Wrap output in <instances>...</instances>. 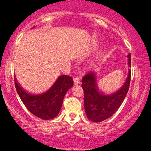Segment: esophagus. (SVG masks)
Instances as JSON below:
<instances>
[{"label":"esophagus","mask_w":151,"mask_h":151,"mask_svg":"<svg viewBox=\"0 0 151 151\" xmlns=\"http://www.w3.org/2000/svg\"><path fill=\"white\" fill-rule=\"evenodd\" d=\"M74 84H75V85H78V84H80V79H79V78H74Z\"/></svg>","instance_id":"1"}]
</instances>
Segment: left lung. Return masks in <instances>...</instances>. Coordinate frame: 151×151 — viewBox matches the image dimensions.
Returning <instances> with one entry per match:
<instances>
[{
	"label": "left lung",
	"instance_id": "obj_1",
	"mask_svg": "<svg viewBox=\"0 0 151 151\" xmlns=\"http://www.w3.org/2000/svg\"><path fill=\"white\" fill-rule=\"evenodd\" d=\"M131 54L128 55V65L131 67ZM131 70L126 81L119 90L111 94L102 92L96 84V74L90 72L82 78L84 92V109L87 118L93 122H101L110 118L124 101L129 89Z\"/></svg>",
	"mask_w": 151,
	"mask_h": 151
}]
</instances>
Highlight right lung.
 <instances>
[{
  "mask_svg": "<svg viewBox=\"0 0 151 151\" xmlns=\"http://www.w3.org/2000/svg\"><path fill=\"white\" fill-rule=\"evenodd\" d=\"M73 84L72 77L62 75L45 92L32 94L20 86L15 76V86L22 103L33 115L44 120L52 119L58 115L66 93Z\"/></svg>",
  "mask_w": 151,
  "mask_h": 151,
  "instance_id": "obj_1",
  "label": "right lung"
}]
</instances>
